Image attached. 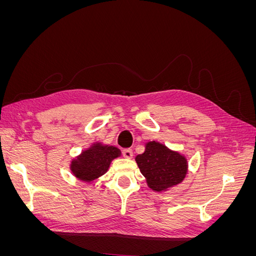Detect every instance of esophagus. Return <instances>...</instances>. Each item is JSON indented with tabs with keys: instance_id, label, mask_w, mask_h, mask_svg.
<instances>
[{
	"instance_id": "obj_1",
	"label": "esophagus",
	"mask_w": 256,
	"mask_h": 256,
	"mask_svg": "<svg viewBox=\"0 0 256 256\" xmlns=\"http://www.w3.org/2000/svg\"><path fill=\"white\" fill-rule=\"evenodd\" d=\"M122 154L125 158H127V159H131V158H132V156H134L132 150H122Z\"/></svg>"
}]
</instances>
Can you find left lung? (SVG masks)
Returning <instances> with one entry per match:
<instances>
[{
  "label": "left lung",
  "instance_id": "left-lung-1",
  "mask_svg": "<svg viewBox=\"0 0 256 256\" xmlns=\"http://www.w3.org/2000/svg\"><path fill=\"white\" fill-rule=\"evenodd\" d=\"M136 161L148 187L154 191L173 187L182 182L187 174L184 157L154 141L146 144L145 152L138 154Z\"/></svg>",
  "mask_w": 256,
  "mask_h": 256
}]
</instances>
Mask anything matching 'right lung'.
<instances>
[{
    "label": "right lung",
    "instance_id": "right-lung-1",
    "mask_svg": "<svg viewBox=\"0 0 256 256\" xmlns=\"http://www.w3.org/2000/svg\"><path fill=\"white\" fill-rule=\"evenodd\" d=\"M120 150L114 146L96 144L83 152L72 164V171L76 177L84 182H92L104 175L111 161L118 157Z\"/></svg>",
    "mask_w": 256,
    "mask_h": 256
}]
</instances>
